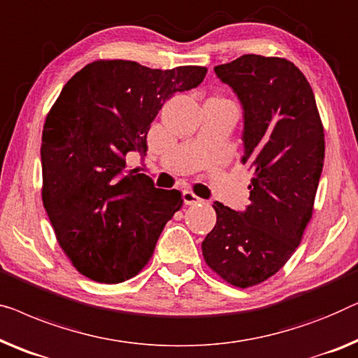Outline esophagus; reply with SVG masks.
Wrapping results in <instances>:
<instances>
[{
  "mask_svg": "<svg viewBox=\"0 0 358 358\" xmlns=\"http://www.w3.org/2000/svg\"><path fill=\"white\" fill-rule=\"evenodd\" d=\"M182 200H184L185 205H196V203H201V201H203L200 199V196H196L192 190H184L182 192Z\"/></svg>",
  "mask_w": 358,
  "mask_h": 358,
  "instance_id": "1",
  "label": "esophagus"
}]
</instances>
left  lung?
Masks as SVG:
<instances>
[{
    "label": "left lung",
    "instance_id": "8db88e82",
    "mask_svg": "<svg viewBox=\"0 0 358 358\" xmlns=\"http://www.w3.org/2000/svg\"><path fill=\"white\" fill-rule=\"evenodd\" d=\"M215 72L243 106L250 205L234 211L215 201L216 224L201 252L217 276L247 289L286 265L312 220L324 162L323 122L307 77L291 61L243 55Z\"/></svg>",
    "mask_w": 358,
    "mask_h": 358
}]
</instances>
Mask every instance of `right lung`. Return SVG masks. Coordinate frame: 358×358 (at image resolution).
<instances>
[{
  "mask_svg": "<svg viewBox=\"0 0 358 358\" xmlns=\"http://www.w3.org/2000/svg\"><path fill=\"white\" fill-rule=\"evenodd\" d=\"M206 67L150 69L98 59L61 90L41 136V200L59 247L77 271L117 284L142 271L163 227L182 206L179 190L129 169L147 155V134L174 93L200 85Z\"/></svg>",
  "mask_w": 358,
  "mask_h": 358,
  "instance_id": "1",
  "label": "right lung"
}]
</instances>
